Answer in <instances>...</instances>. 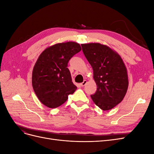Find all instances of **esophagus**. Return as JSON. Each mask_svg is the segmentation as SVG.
<instances>
[{
    "label": "esophagus",
    "mask_w": 154,
    "mask_h": 154,
    "mask_svg": "<svg viewBox=\"0 0 154 154\" xmlns=\"http://www.w3.org/2000/svg\"><path fill=\"white\" fill-rule=\"evenodd\" d=\"M87 83V80H84V81H83V82L81 83L80 85H81L82 87H84V86L86 85V83Z\"/></svg>",
    "instance_id": "1"
}]
</instances>
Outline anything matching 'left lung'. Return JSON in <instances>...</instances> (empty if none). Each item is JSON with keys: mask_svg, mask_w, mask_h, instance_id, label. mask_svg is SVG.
I'll return each mask as SVG.
<instances>
[{"mask_svg": "<svg viewBox=\"0 0 154 154\" xmlns=\"http://www.w3.org/2000/svg\"><path fill=\"white\" fill-rule=\"evenodd\" d=\"M81 45L97 85L95 94L91 96L92 101L103 110L113 109L123 100L128 86L127 70L122 58L109 46L100 43Z\"/></svg>", "mask_w": 154, "mask_h": 154, "instance_id": "1", "label": "left lung"}]
</instances>
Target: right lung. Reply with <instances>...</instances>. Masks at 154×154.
<instances>
[{"label": "right lung", "mask_w": 154, "mask_h": 154, "mask_svg": "<svg viewBox=\"0 0 154 154\" xmlns=\"http://www.w3.org/2000/svg\"><path fill=\"white\" fill-rule=\"evenodd\" d=\"M82 50L74 42L58 43L46 48L36 62L32 73V85L42 103L54 109L64 103L76 90L67 63Z\"/></svg>", "instance_id": "obj_1"}]
</instances>
